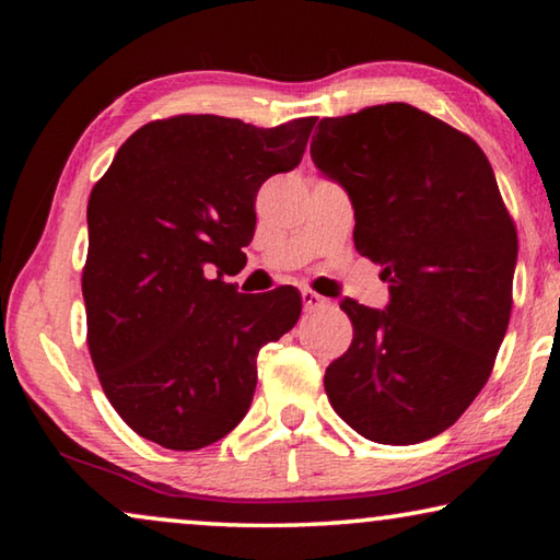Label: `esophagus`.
Here are the masks:
<instances>
[{"instance_id":"esophagus-1","label":"esophagus","mask_w":560,"mask_h":560,"mask_svg":"<svg viewBox=\"0 0 560 560\" xmlns=\"http://www.w3.org/2000/svg\"><path fill=\"white\" fill-rule=\"evenodd\" d=\"M301 301H303V308H306L308 314H314V311H318V308H326L328 303H330L328 299L318 296L316 291H308V289L301 291Z\"/></svg>"}]
</instances>
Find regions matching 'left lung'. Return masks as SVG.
<instances>
[{
	"mask_svg": "<svg viewBox=\"0 0 560 560\" xmlns=\"http://www.w3.org/2000/svg\"><path fill=\"white\" fill-rule=\"evenodd\" d=\"M311 158L348 189L355 249L390 283L385 311L340 303L353 340L326 368L328 400L365 440H430L485 387L509 326L518 236L494 170L407 103L324 118Z\"/></svg>",
	"mask_w": 560,
	"mask_h": 560,
	"instance_id": "obj_1",
	"label": "left lung"
}]
</instances>
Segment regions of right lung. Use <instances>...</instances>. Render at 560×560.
Listing matches in <instances>:
<instances>
[{
	"label": "right lung",
	"mask_w": 560,
	"mask_h": 560,
	"mask_svg": "<svg viewBox=\"0 0 560 560\" xmlns=\"http://www.w3.org/2000/svg\"><path fill=\"white\" fill-rule=\"evenodd\" d=\"M314 126L153 120L93 185L86 343L103 393L140 438L177 452L222 440L249 410L259 348L296 326L299 291L249 296L224 273L252 242L259 187L301 163Z\"/></svg>",
	"instance_id": "add662e5"
}]
</instances>
